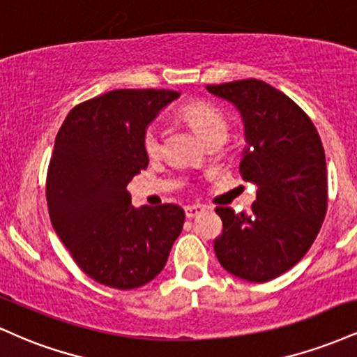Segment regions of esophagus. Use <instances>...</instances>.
Wrapping results in <instances>:
<instances>
[{
	"label": "esophagus",
	"mask_w": 357,
	"mask_h": 357,
	"mask_svg": "<svg viewBox=\"0 0 357 357\" xmlns=\"http://www.w3.org/2000/svg\"><path fill=\"white\" fill-rule=\"evenodd\" d=\"M203 211H204V206H202V204H191V206L184 208V215H186L188 220L196 218V216L202 215Z\"/></svg>",
	"instance_id": "esophagus-1"
}]
</instances>
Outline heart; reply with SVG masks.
<instances>
[{
    "label": "heart",
    "mask_w": 357,
    "mask_h": 357,
    "mask_svg": "<svg viewBox=\"0 0 357 357\" xmlns=\"http://www.w3.org/2000/svg\"><path fill=\"white\" fill-rule=\"evenodd\" d=\"M183 117L190 126L195 127L204 137V141H211L215 137L227 139L230 134V121L227 116L216 109L215 105L206 102H191L184 105ZM162 144V130L158 124H149L142 134V147L147 155L159 154Z\"/></svg>",
    "instance_id": "b5f03b06"
}]
</instances>
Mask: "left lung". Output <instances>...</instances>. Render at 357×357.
<instances>
[{"instance_id":"1","label":"left lung","mask_w":357,"mask_h":357,"mask_svg":"<svg viewBox=\"0 0 357 357\" xmlns=\"http://www.w3.org/2000/svg\"><path fill=\"white\" fill-rule=\"evenodd\" d=\"M206 89L240 110L248 144L240 174L258 186L248 213L216 208L223 221L216 258L235 277L268 282L301 261L326 218L321 137L304 110L265 82L247 79Z\"/></svg>"}]
</instances>
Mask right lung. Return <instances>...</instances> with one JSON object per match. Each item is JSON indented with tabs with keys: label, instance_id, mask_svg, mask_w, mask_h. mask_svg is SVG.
<instances>
[{
	"label": "right lung",
	"instance_id": "add662e5",
	"mask_svg": "<svg viewBox=\"0 0 357 357\" xmlns=\"http://www.w3.org/2000/svg\"><path fill=\"white\" fill-rule=\"evenodd\" d=\"M178 97L174 90H110L75 105L56 134L47 173L52 225L82 272L102 285H146L183 230L181 206L134 208L127 192L149 165L146 127Z\"/></svg>",
	"mask_w": 357,
	"mask_h": 357
}]
</instances>
